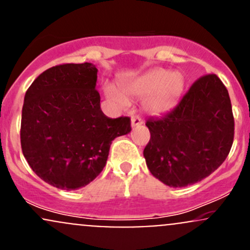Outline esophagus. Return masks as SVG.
<instances>
[{"label": "esophagus", "mask_w": 250, "mask_h": 250, "mask_svg": "<svg viewBox=\"0 0 250 250\" xmlns=\"http://www.w3.org/2000/svg\"><path fill=\"white\" fill-rule=\"evenodd\" d=\"M130 123H132V127L135 128V127H139L140 125H143V120H141L140 116H133Z\"/></svg>", "instance_id": "obj_1"}]
</instances>
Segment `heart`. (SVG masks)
Instances as JSON below:
<instances>
[{
    "mask_svg": "<svg viewBox=\"0 0 250 250\" xmlns=\"http://www.w3.org/2000/svg\"><path fill=\"white\" fill-rule=\"evenodd\" d=\"M185 77L180 72L154 68L129 83H123L121 86L123 96L110 87L105 90V94L117 106L125 107L128 105L125 96L127 98H143L152 94L146 102V109L151 114L158 115L169 111L177 104L185 90Z\"/></svg>",
    "mask_w": 250,
    "mask_h": 250,
    "instance_id": "b5f03b06",
    "label": "heart"
}]
</instances>
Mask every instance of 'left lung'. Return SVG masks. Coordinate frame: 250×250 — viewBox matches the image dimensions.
<instances>
[{
    "label": "left lung",
    "instance_id": "1",
    "mask_svg": "<svg viewBox=\"0 0 250 250\" xmlns=\"http://www.w3.org/2000/svg\"><path fill=\"white\" fill-rule=\"evenodd\" d=\"M146 125L151 139L144 157L152 175L169 187L194 185L215 171L232 146L229 92L217 75H205L175 109Z\"/></svg>",
    "mask_w": 250,
    "mask_h": 250
}]
</instances>
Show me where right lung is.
Segmentation results:
<instances>
[{
	"label": "right lung",
	"mask_w": 250,
	"mask_h": 250,
	"mask_svg": "<svg viewBox=\"0 0 250 250\" xmlns=\"http://www.w3.org/2000/svg\"><path fill=\"white\" fill-rule=\"evenodd\" d=\"M92 63L46 69L28 87L21 115V148L31 169L54 187L74 190L106 164L110 145L132 130L129 117L110 118L96 90Z\"/></svg>",
	"instance_id": "1"
}]
</instances>
